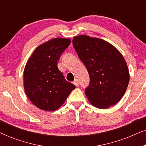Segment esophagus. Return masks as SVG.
<instances>
[{"mask_svg": "<svg viewBox=\"0 0 146 146\" xmlns=\"http://www.w3.org/2000/svg\"><path fill=\"white\" fill-rule=\"evenodd\" d=\"M73 84H74L75 86H79V82H78V80L77 79L74 80V81L73 82Z\"/></svg>", "mask_w": 146, "mask_h": 146, "instance_id": "esophagus-1", "label": "esophagus"}]
</instances>
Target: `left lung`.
<instances>
[{
    "label": "left lung",
    "mask_w": 146,
    "mask_h": 146,
    "mask_svg": "<svg viewBox=\"0 0 146 146\" xmlns=\"http://www.w3.org/2000/svg\"><path fill=\"white\" fill-rule=\"evenodd\" d=\"M72 43L90 76V85L85 90L88 101L100 109L115 105L123 97L129 80L122 54L107 41L87 35L74 37Z\"/></svg>",
    "instance_id": "left-lung-1"
}]
</instances>
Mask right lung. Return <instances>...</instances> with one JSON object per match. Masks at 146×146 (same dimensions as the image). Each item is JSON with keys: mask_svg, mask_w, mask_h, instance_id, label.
I'll return each mask as SVG.
<instances>
[{"mask_svg": "<svg viewBox=\"0 0 146 146\" xmlns=\"http://www.w3.org/2000/svg\"><path fill=\"white\" fill-rule=\"evenodd\" d=\"M71 40L56 38L39 45L24 70V88L34 105L52 111L64 103L76 86L66 81L58 68V60Z\"/></svg>", "mask_w": 146, "mask_h": 146, "instance_id": "right-lung-1", "label": "right lung"}]
</instances>
